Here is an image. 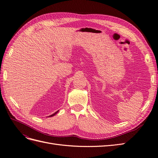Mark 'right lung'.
I'll use <instances>...</instances> for the list:
<instances>
[{"label": "right lung", "mask_w": 158, "mask_h": 158, "mask_svg": "<svg viewBox=\"0 0 158 158\" xmlns=\"http://www.w3.org/2000/svg\"><path fill=\"white\" fill-rule=\"evenodd\" d=\"M58 112V110H57V111H56V112H55V113H53V114H52L50 115V116H49V117H50V116H51H51H54V115H55V114H56V113H57Z\"/></svg>", "instance_id": "add662e5"}]
</instances>
